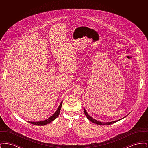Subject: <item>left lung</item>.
I'll return each instance as SVG.
<instances>
[{"instance_id":"left-lung-1","label":"left lung","mask_w":148,"mask_h":148,"mask_svg":"<svg viewBox=\"0 0 148 148\" xmlns=\"http://www.w3.org/2000/svg\"><path fill=\"white\" fill-rule=\"evenodd\" d=\"M84 112L85 114L86 115V116L87 117V118L90 121H92V123H95V124H98V125H110V124H112L113 123L119 121V120H116V121H112V122H107V123H103V122H100V121H98L97 120H96L93 118H92L91 116H90L88 113H86V110L84 109Z\"/></svg>"}]
</instances>
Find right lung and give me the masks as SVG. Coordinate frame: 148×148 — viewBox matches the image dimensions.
Here are the masks:
<instances>
[{
  "mask_svg": "<svg viewBox=\"0 0 148 148\" xmlns=\"http://www.w3.org/2000/svg\"><path fill=\"white\" fill-rule=\"evenodd\" d=\"M62 103H60V104L57 110L56 111V112L54 113L51 116H50L49 118H48V119L45 120H44L42 121H38V122H33V121H29L30 123L32 124H34L35 125H45L46 124H48L50 123H51V121H53V120L56 119V118L58 117V116L59 115L60 112V109H61V108H62Z\"/></svg>",
  "mask_w": 148,
  "mask_h": 148,
  "instance_id": "obj_1",
  "label": "right lung"
}]
</instances>
